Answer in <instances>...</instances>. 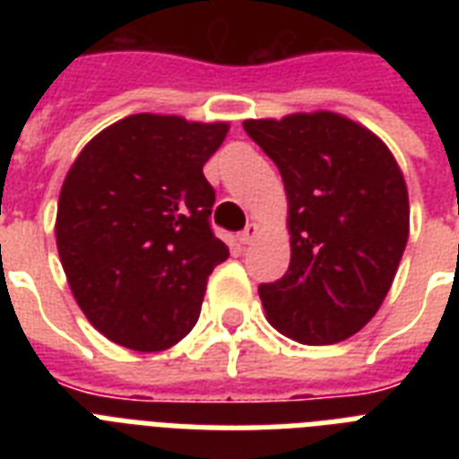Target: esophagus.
Masks as SVG:
<instances>
[{
  "label": "esophagus",
  "instance_id": "1",
  "mask_svg": "<svg viewBox=\"0 0 459 459\" xmlns=\"http://www.w3.org/2000/svg\"><path fill=\"white\" fill-rule=\"evenodd\" d=\"M257 230H259L257 223H247V226H245L243 233H240V236H238V240H240V243H243V245L252 243V238L257 236Z\"/></svg>",
  "mask_w": 459,
  "mask_h": 459
}]
</instances>
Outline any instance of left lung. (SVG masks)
<instances>
[{"instance_id": "obj_1", "label": "left lung", "mask_w": 459, "mask_h": 459, "mask_svg": "<svg viewBox=\"0 0 459 459\" xmlns=\"http://www.w3.org/2000/svg\"><path fill=\"white\" fill-rule=\"evenodd\" d=\"M245 133L279 166L290 266L259 286L266 319L305 345L362 331L391 290L410 236L398 161L378 135L333 111L247 118Z\"/></svg>"}]
</instances>
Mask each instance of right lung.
Masks as SVG:
<instances>
[{
	"label": "right lung",
	"mask_w": 459,
	"mask_h": 459,
	"mask_svg": "<svg viewBox=\"0 0 459 459\" xmlns=\"http://www.w3.org/2000/svg\"><path fill=\"white\" fill-rule=\"evenodd\" d=\"M229 124L133 114L97 133L68 169L56 247L75 302L109 341L159 352L200 316L209 273L229 259L212 233L202 173Z\"/></svg>",
	"instance_id": "1"
}]
</instances>
